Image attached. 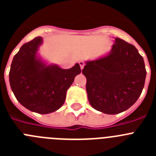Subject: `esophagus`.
Returning <instances> with one entry per match:
<instances>
[{
    "label": "esophagus",
    "mask_w": 156,
    "mask_h": 156,
    "mask_svg": "<svg viewBox=\"0 0 156 156\" xmlns=\"http://www.w3.org/2000/svg\"><path fill=\"white\" fill-rule=\"evenodd\" d=\"M79 65H80V66L81 69H83V67H84V66H85V63L83 62V61H80L79 62Z\"/></svg>",
    "instance_id": "34e87169"
}]
</instances>
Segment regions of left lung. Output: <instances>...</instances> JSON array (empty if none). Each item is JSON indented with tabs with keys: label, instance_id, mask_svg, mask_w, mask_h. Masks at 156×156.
Here are the masks:
<instances>
[{
	"label": "left lung",
	"instance_id": "obj_1",
	"mask_svg": "<svg viewBox=\"0 0 156 156\" xmlns=\"http://www.w3.org/2000/svg\"><path fill=\"white\" fill-rule=\"evenodd\" d=\"M90 105L103 113H120L134 104L142 92L146 69L133 45L120 38L107 55L87 61L82 70Z\"/></svg>",
	"mask_w": 156,
	"mask_h": 156
}]
</instances>
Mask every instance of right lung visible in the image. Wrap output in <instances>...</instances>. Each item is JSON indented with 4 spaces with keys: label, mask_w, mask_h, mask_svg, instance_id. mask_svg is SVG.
<instances>
[{
    "label": "right lung",
    "mask_w": 156,
    "mask_h": 156,
    "mask_svg": "<svg viewBox=\"0 0 156 156\" xmlns=\"http://www.w3.org/2000/svg\"><path fill=\"white\" fill-rule=\"evenodd\" d=\"M43 37L24 44L14 56L9 72L12 90L25 108L40 114L60 108L76 76L81 73L78 63L69 69L48 64L38 55Z\"/></svg>",
    "instance_id": "1"
}]
</instances>
